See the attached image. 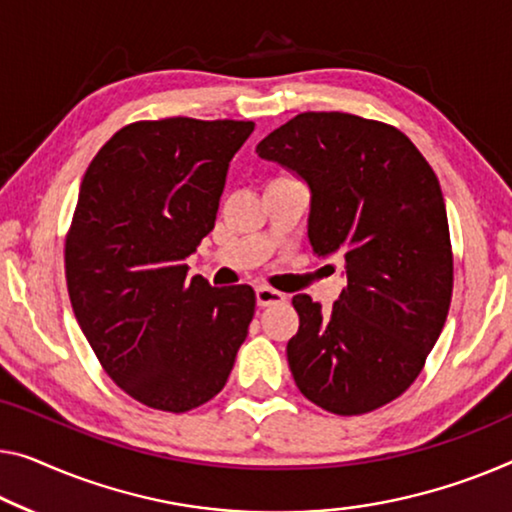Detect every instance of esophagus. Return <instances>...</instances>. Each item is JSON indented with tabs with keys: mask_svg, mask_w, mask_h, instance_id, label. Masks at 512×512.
Listing matches in <instances>:
<instances>
[{
	"mask_svg": "<svg viewBox=\"0 0 512 512\" xmlns=\"http://www.w3.org/2000/svg\"><path fill=\"white\" fill-rule=\"evenodd\" d=\"M257 305H262V308H269V305H276L285 301V294L278 292V289L273 287H257Z\"/></svg>",
	"mask_w": 512,
	"mask_h": 512,
	"instance_id": "1",
	"label": "esophagus"
}]
</instances>
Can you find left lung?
<instances>
[{
	"label": "left lung",
	"mask_w": 512,
	"mask_h": 512,
	"mask_svg": "<svg viewBox=\"0 0 512 512\" xmlns=\"http://www.w3.org/2000/svg\"><path fill=\"white\" fill-rule=\"evenodd\" d=\"M257 154L308 181V236L340 255L347 287L329 312L294 296L287 361L299 391L331 414L361 416L407 391L444 329L453 248L439 179L407 135L347 112H301Z\"/></svg>",
	"instance_id": "obj_1"
}]
</instances>
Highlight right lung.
Here are the masks:
<instances>
[{
	"label": "right lung",
	"instance_id": "right-lung-1",
	"mask_svg": "<svg viewBox=\"0 0 512 512\" xmlns=\"http://www.w3.org/2000/svg\"><path fill=\"white\" fill-rule=\"evenodd\" d=\"M253 121H135L91 160L66 234L82 333L133 400L183 414L223 391L255 315L248 285L188 278Z\"/></svg>",
	"mask_w": 512,
	"mask_h": 512
}]
</instances>
